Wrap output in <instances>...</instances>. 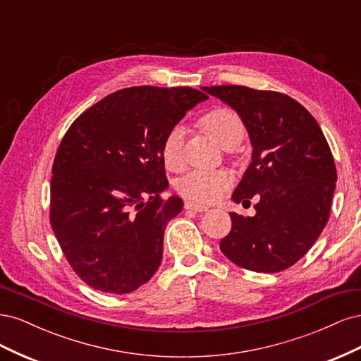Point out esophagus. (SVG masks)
Here are the masks:
<instances>
[{
  "label": "esophagus",
  "mask_w": 361,
  "mask_h": 361,
  "mask_svg": "<svg viewBox=\"0 0 361 361\" xmlns=\"http://www.w3.org/2000/svg\"><path fill=\"white\" fill-rule=\"evenodd\" d=\"M185 209H190L194 212H206L207 206L199 204V203H192V202H185Z\"/></svg>",
  "instance_id": "esophagus-1"
}]
</instances>
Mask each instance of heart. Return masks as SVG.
<instances>
[{
  "label": "heart",
  "mask_w": 361,
  "mask_h": 361,
  "mask_svg": "<svg viewBox=\"0 0 361 361\" xmlns=\"http://www.w3.org/2000/svg\"><path fill=\"white\" fill-rule=\"evenodd\" d=\"M200 126L223 149L227 145H238L244 134L241 118L228 108H214L206 113L200 118ZM161 155L169 170L182 167V128L174 126L169 130L162 141ZM231 182V174L224 170H191L178 182V191L188 200L212 203L221 197Z\"/></svg>",
  "instance_id": "obj_1"
}]
</instances>
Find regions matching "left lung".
Segmentation results:
<instances>
[{"label": "left lung", "mask_w": 361, "mask_h": 361, "mask_svg": "<svg viewBox=\"0 0 361 361\" xmlns=\"http://www.w3.org/2000/svg\"><path fill=\"white\" fill-rule=\"evenodd\" d=\"M232 106L253 147L232 200L257 194L253 216L231 212L223 255L238 267L279 272L298 262L329 221L337 173L329 143L313 116L288 94L244 85L202 87Z\"/></svg>", "instance_id": "1"}]
</instances>
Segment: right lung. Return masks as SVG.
<instances>
[{
	"label": "right lung",
	"instance_id": "right-lung-1",
	"mask_svg": "<svg viewBox=\"0 0 361 361\" xmlns=\"http://www.w3.org/2000/svg\"><path fill=\"white\" fill-rule=\"evenodd\" d=\"M206 99L191 87H129L90 106L63 137L49 220L69 265L90 288L129 293L159 268L164 231L183 207L178 195L161 197L169 187L161 146Z\"/></svg>",
	"mask_w": 361,
	"mask_h": 361
}]
</instances>
